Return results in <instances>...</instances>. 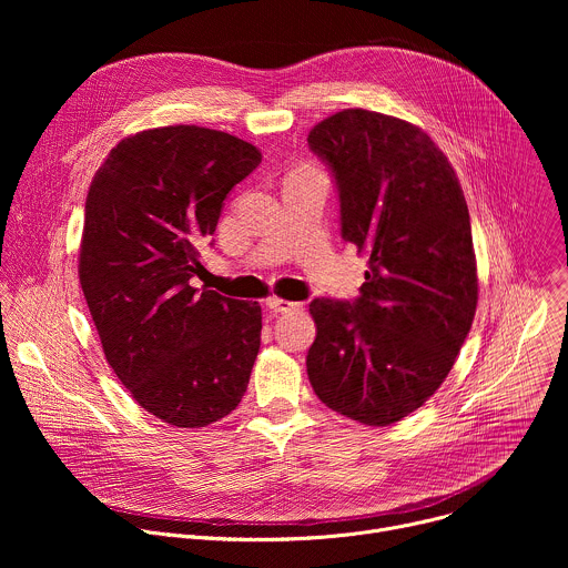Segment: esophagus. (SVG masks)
<instances>
[{
	"label": "esophagus",
	"mask_w": 568,
	"mask_h": 568,
	"mask_svg": "<svg viewBox=\"0 0 568 568\" xmlns=\"http://www.w3.org/2000/svg\"><path fill=\"white\" fill-rule=\"evenodd\" d=\"M267 307H270L272 312H290V310H301L303 305H301V303H294V301L278 298V296H270V298H267Z\"/></svg>",
	"instance_id": "esophagus-1"
}]
</instances>
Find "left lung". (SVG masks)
Segmentation results:
<instances>
[{"instance_id": "left-lung-1", "label": "left lung", "mask_w": 568, "mask_h": 568, "mask_svg": "<svg viewBox=\"0 0 568 568\" xmlns=\"http://www.w3.org/2000/svg\"><path fill=\"white\" fill-rule=\"evenodd\" d=\"M307 145L335 178L342 237L368 256L355 301L310 303L307 377L333 412L386 427L438 390L471 328L467 202L443 150L402 119L344 110L314 125Z\"/></svg>"}]
</instances>
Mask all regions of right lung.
Segmentation results:
<instances>
[{
  "instance_id": "1",
  "label": "right lung",
  "mask_w": 568,
  "mask_h": 568,
  "mask_svg": "<svg viewBox=\"0 0 568 568\" xmlns=\"http://www.w3.org/2000/svg\"><path fill=\"white\" fill-rule=\"evenodd\" d=\"M261 159L220 130L154 128L119 141L88 193L78 276L105 359L139 407L175 427L229 416L250 384L261 305L191 278L229 191Z\"/></svg>"
}]
</instances>
